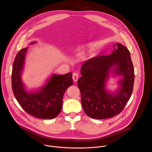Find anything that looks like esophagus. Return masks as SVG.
Here are the masks:
<instances>
[{"mask_svg":"<svg viewBox=\"0 0 152 152\" xmlns=\"http://www.w3.org/2000/svg\"><path fill=\"white\" fill-rule=\"evenodd\" d=\"M78 78H79V74L77 72H74L72 75V79L74 81H77Z\"/></svg>","mask_w":152,"mask_h":152,"instance_id":"34e87169","label":"esophagus"}]
</instances>
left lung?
<instances>
[{"instance_id": "8db88e82", "label": "left lung", "mask_w": 152, "mask_h": 152, "mask_svg": "<svg viewBox=\"0 0 152 152\" xmlns=\"http://www.w3.org/2000/svg\"><path fill=\"white\" fill-rule=\"evenodd\" d=\"M114 51L109 55L89 59L81 68L82 76L78 80L81 95V104L87 116L93 119L112 118L120 113L130 99L134 79L133 65L128 49L120 43L113 45ZM122 75L121 86L117 94H110L104 84L110 69Z\"/></svg>"}]
</instances>
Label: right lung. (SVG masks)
Wrapping results in <instances>:
<instances>
[{
  "label": "right lung",
  "instance_id": "obj_1",
  "mask_svg": "<svg viewBox=\"0 0 152 152\" xmlns=\"http://www.w3.org/2000/svg\"><path fill=\"white\" fill-rule=\"evenodd\" d=\"M27 50V48L21 50L13 62L12 86L15 96L27 113L40 119L55 118L62 108L65 91L73 83L72 74L71 72L64 75L54 74L39 92H27L20 78Z\"/></svg>",
  "mask_w": 152,
  "mask_h": 152
}]
</instances>
